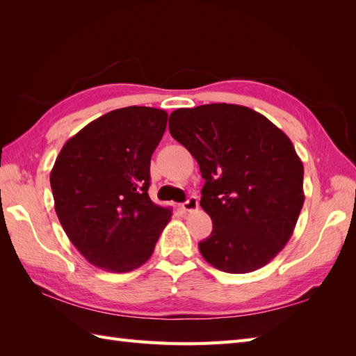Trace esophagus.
<instances>
[{"label": "esophagus", "mask_w": 356, "mask_h": 356, "mask_svg": "<svg viewBox=\"0 0 356 356\" xmlns=\"http://www.w3.org/2000/svg\"><path fill=\"white\" fill-rule=\"evenodd\" d=\"M180 207H182V209L186 211V213H193V211H195V209L199 208V199L195 197V195H190V197H188V200L184 202Z\"/></svg>", "instance_id": "obj_1"}]
</instances>
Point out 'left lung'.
<instances>
[{
	"mask_svg": "<svg viewBox=\"0 0 356 356\" xmlns=\"http://www.w3.org/2000/svg\"><path fill=\"white\" fill-rule=\"evenodd\" d=\"M170 133L205 179L200 207L213 232L199 243L203 259L228 274L268 264L289 241L305 203V168L291 139L236 104L179 108Z\"/></svg>",
	"mask_w": 356,
	"mask_h": 356,
	"instance_id": "8db88e82",
	"label": "left lung"
}]
</instances>
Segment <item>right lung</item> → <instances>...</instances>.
<instances>
[{
    "label": "right lung",
    "instance_id": "obj_1",
    "mask_svg": "<svg viewBox=\"0 0 356 356\" xmlns=\"http://www.w3.org/2000/svg\"><path fill=\"white\" fill-rule=\"evenodd\" d=\"M168 113L125 107L95 119L64 143L50 172L56 216L93 266L130 272L145 263L171 208L148 195L149 162Z\"/></svg>",
    "mask_w": 356,
    "mask_h": 356
}]
</instances>
